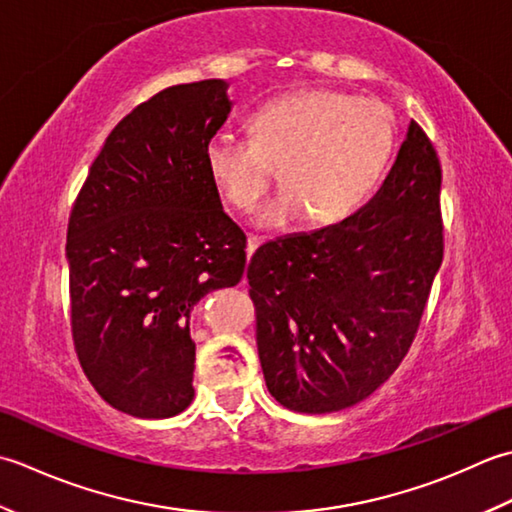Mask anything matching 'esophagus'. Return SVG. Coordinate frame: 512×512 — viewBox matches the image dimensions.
Instances as JSON below:
<instances>
[{
    "label": "esophagus",
    "instance_id": "obj_1",
    "mask_svg": "<svg viewBox=\"0 0 512 512\" xmlns=\"http://www.w3.org/2000/svg\"><path fill=\"white\" fill-rule=\"evenodd\" d=\"M260 243H263V241H260V238H256V236H249V238H247V247H245L247 258L256 252V249H258V245H260Z\"/></svg>",
    "mask_w": 512,
    "mask_h": 512
}]
</instances>
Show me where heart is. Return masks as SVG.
I'll return each instance as SVG.
<instances>
[{
	"label": "heart",
	"instance_id": "obj_1",
	"mask_svg": "<svg viewBox=\"0 0 512 512\" xmlns=\"http://www.w3.org/2000/svg\"><path fill=\"white\" fill-rule=\"evenodd\" d=\"M254 137L218 130L205 145V168L236 210H252L278 168L285 187L256 214V225L283 229L307 214L331 225L351 216L389 163L395 130L378 101L336 90H298L254 114Z\"/></svg>",
	"mask_w": 512,
	"mask_h": 512
}]
</instances>
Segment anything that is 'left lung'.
I'll return each mask as SVG.
<instances>
[{"label":"left lung","mask_w":512,"mask_h":512,"mask_svg":"<svg viewBox=\"0 0 512 512\" xmlns=\"http://www.w3.org/2000/svg\"><path fill=\"white\" fill-rule=\"evenodd\" d=\"M442 168L409 123L371 201L344 221L265 243L249 260L269 393L298 413L349 409L398 369L442 265Z\"/></svg>","instance_id":"obj_1"}]
</instances>
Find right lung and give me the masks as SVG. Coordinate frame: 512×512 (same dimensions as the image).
<instances>
[{"label": "right lung", "mask_w": 512, "mask_h": 512, "mask_svg": "<svg viewBox=\"0 0 512 512\" xmlns=\"http://www.w3.org/2000/svg\"><path fill=\"white\" fill-rule=\"evenodd\" d=\"M229 83L165 88L103 143L72 207L66 260L83 373L117 411L172 417L194 398L190 316L245 271V234L205 168Z\"/></svg>", "instance_id": "obj_1"}]
</instances>
